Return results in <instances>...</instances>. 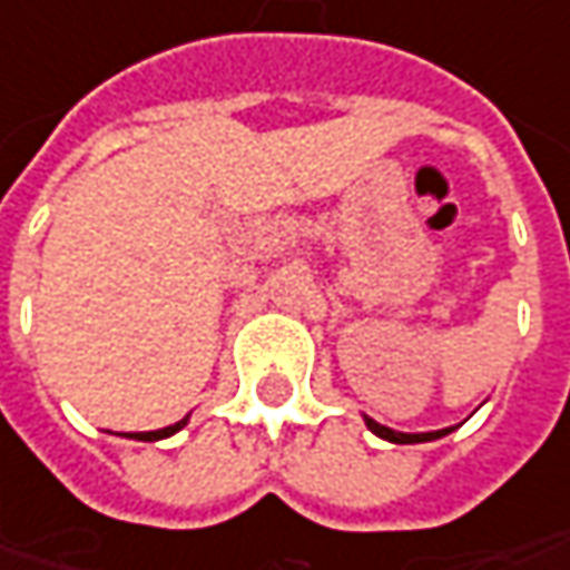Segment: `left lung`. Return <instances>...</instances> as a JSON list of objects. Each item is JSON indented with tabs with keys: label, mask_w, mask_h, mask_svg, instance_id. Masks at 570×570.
<instances>
[{
	"label": "left lung",
	"mask_w": 570,
	"mask_h": 570,
	"mask_svg": "<svg viewBox=\"0 0 570 570\" xmlns=\"http://www.w3.org/2000/svg\"><path fill=\"white\" fill-rule=\"evenodd\" d=\"M363 421H366V428L376 433V436H383L389 443H428V440H440V436H446V433L453 431V428H443V431H428V433H402V431H392V428H385L380 421H373V417H366L363 414Z\"/></svg>",
	"instance_id": "left-lung-1"
}]
</instances>
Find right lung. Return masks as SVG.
I'll use <instances>...</instances> for the list:
<instances>
[{
    "mask_svg": "<svg viewBox=\"0 0 570 570\" xmlns=\"http://www.w3.org/2000/svg\"><path fill=\"white\" fill-rule=\"evenodd\" d=\"M185 424H187V417H181V421H178V424H171V428H161V431H146V433H130V436H134V440H149V443H153V440H165V436L178 433L181 428H185Z\"/></svg>",
    "mask_w": 570,
    "mask_h": 570,
    "instance_id": "obj_1",
    "label": "right lung"
}]
</instances>
